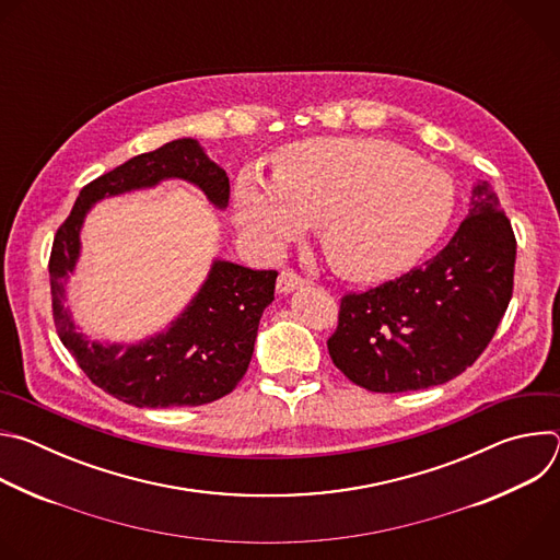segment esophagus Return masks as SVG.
Returning a JSON list of instances; mask_svg holds the SVG:
<instances>
[{"mask_svg":"<svg viewBox=\"0 0 560 560\" xmlns=\"http://www.w3.org/2000/svg\"><path fill=\"white\" fill-rule=\"evenodd\" d=\"M303 285H305V279L299 277V275L292 272V270H283V272L279 275V279H277V292H279V294L294 292V290H299V288H303Z\"/></svg>","mask_w":560,"mask_h":560,"instance_id":"obj_1","label":"esophagus"}]
</instances>
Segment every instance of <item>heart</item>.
I'll return each mask as SVG.
<instances>
[{
  "label": "heart",
  "mask_w": 560,
  "mask_h": 560,
  "mask_svg": "<svg viewBox=\"0 0 560 560\" xmlns=\"http://www.w3.org/2000/svg\"><path fill=\"white\" fill-rule=\"evenodd\" d=\"M452 212V177L383 139L294 141L275 152L272 179L244 171L234 184V217L250 244L277 253L318 221L330 266L354 281L412 268Z\"/></svg>",
  "instance_id": "1"
}]
</instances>
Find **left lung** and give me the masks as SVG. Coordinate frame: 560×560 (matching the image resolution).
Masks as SVG:
<instances>
[{"instance_id": "left-lung-1", "label": "left lung", "mask_w": 560, "mask_h": 560, "mask_svg": "<svg viewBox=\"0 0 560 560\" xmlns=\"http://www.w3.org/2000/svg\"><path fill=\"white\" fill-rule=\"evenodd\" d=\"M516 238L494 188L476 182L450 244L421 268L341 299L335 365L370 392H412L465 372L492 341L514 288Z\"/></svg>"}]
</instances>
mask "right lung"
Returning a JSON list of instances; mask_svg holds the SVG:
<instances>
[{"instance_id":"obj_1","label":"right lung","mask_w":560,"mask_h":560,"mask_svg":"<svg viewBox=\"0 0 560 560\" xmlns=\"http://www.w3.org/2000/svg\"><path fill=\"white\" fill-rule=\"evenodd\" d=\"M166 179L197 186L219 210L228 206L225 171L210 162L197 139H175L84 186L55 234L48 264L61 343L97 387L135 408L203 406L230 394L250 365L261 314L275 301V270L214 259L199 292L166 330L137 343L91 341L77 330L63 301L82 253L79 234L89 210L106 197L154 188Z\"/></svg>"}]
</instances>
